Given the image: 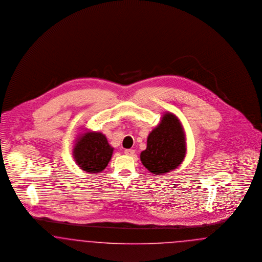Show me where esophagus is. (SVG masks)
<instances>
[{"mask_svg":"<svg viewBox=\"0 0 262 262\" xmlns=\"http://www.w3.org/2000/svg\"><path fill=\"white\" fill-rule=\"evenodd\" d=\"M124 154H125L126 156L132 157V156L135 155V150H134V149H131V148H127V149L124 150Z\"/></svg>","mask_w":262,"mask_h":262,"instance_id":"34e87169","label":"esophagus"}]
</instances>
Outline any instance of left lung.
I'll return each mask as SVG.
<instances>
[{"label":"left lung","instance_id":"obj_1","mask_svg":"<svg viewBox=\"0 0 262 262\" xmlns=\"http://www.w3.org/2000/svg\"><path fill=\"white\" fill-rule=\"evenodd\" d=\"M186 156V136L177 116L163 114L160 124L149 134L147 148L141 152L143 165L150 173L160 175L174 170Z\"/></svg>","mask_w":262,"mask_h":262}]
</instances>
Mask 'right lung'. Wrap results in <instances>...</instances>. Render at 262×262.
Listing matches in <instances>:
<instances>
[{
    "mask_svg": "<svg viewBox=\"0 0 262 262\" xmlns=\"http://www.w3.org/2000/svg\"><path fill=\"white\" fill-rule=\"evenodd\" d=\"M114 148L108 144L106 137L101 132L87 131L75 141L72 150L77 165L88 173L103 170L112 159Z\"/></svg>",
    "mask_w": 262,
    "mask_h": 262,
    "instance_id": "1",
    "label": "right lung"
}]
</instances>
